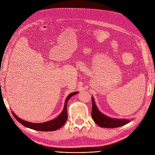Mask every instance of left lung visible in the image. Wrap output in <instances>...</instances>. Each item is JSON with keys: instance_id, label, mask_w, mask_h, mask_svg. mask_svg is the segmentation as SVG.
Wrapping results in <instances>:
<instances>
[{"instance_id": "left-lung-1", "label": "left lung", "mask_w": 155, "mask_h": 155, "mask_svg": "<svg viewBox=\"0 0 155 155\" xmlns=\"http://www.w3.org/2000/svg\"><path fill=\"white\" fill-rule=\"evenodd\" d=\"M92 99V117L95 123L101 127L105 128H115L124 126L129 123L130 120L129 119H114L105 116L99 111L97 107L94 99Z\"/></svg>"}]
</instances>
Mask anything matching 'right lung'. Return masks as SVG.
I'll use <instances>...</instances> for the list:
<instances>
[{
    "instance_id": "1",
    "label": "right lung",
    "mask_w": 155,
    "mask_h": 155,
    "mask_svg": "<svg viewBox=\"0 0 155 155\" xmlns=\"http://www.w3.org/2000/svg\"><path fill=\"white\" fill-rule=\"evenodd\" d=\"M77 93H78V92H72L70 94H69L66 98V100H65V101H64V108L58 117H56L55 119L45 122V123H29V122L24 120L20 119L19 117L16 116L13 112H12L13 114L14 117L15 118V119L17 120L19 123H20L21 124H22L23 126H24L26 127L36 130V131H56V130L61 127L64 124V123H66V121L68 118L67 109L68 101H69V99L73 95L77 94Z\"/></svg>"
}]
</instances>
